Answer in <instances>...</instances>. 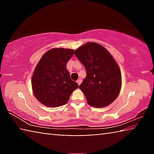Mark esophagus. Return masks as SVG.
<instances>
[{
	"label": "esophagus",
	"instance_id": "34e87169",
	"mask_svg": "<svg viewBox=\"0 0 154 154\" xmlns=\"http://www.w3.org/2000/svg\"><path fill=\"white\" fill-rule=\"evenodd\" d=\"M82 80L81 79H79L77 81V83H78V85H79L81 84V83H82Z\"/></svg>",
	"mask_w": 154,
	"mask_h": 154
}]
</instances>
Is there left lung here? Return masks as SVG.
<instances>
[{
	"label": "left lung",
	"instance_id": "1",
	"mask_svg": "<svg viewBox=\"0 0 154 154\" xmlns=\"http://www.w3.org/2000/svg\"><path fill=\"white\" fill-rule=\"evenodd\" d=\"M75 55L85 66L86 77L79 89L88 105L103 108L118 97L122 87V75L111 54L100 44L88 42L75 51Z\"/></svg>",
	"mask_w": 154,
	"mask_h": 154
}]
</instances>
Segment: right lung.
<instances>
[{
  "label": "right lung",
  "mask_w": 154,
  "mask_h": 154,
  "mask_svg": "<svg viewBox=\"0 0 154 154\" xmlns=\"http://www.w3.org/2000/svg\"><path fill=\"white\" fill-rule=\"evenodd\" d=\"M74 54L72 49L54 48L41 57L32 77L36 98L48 107L66 104L72 92L79 87L71 80L66 64Z\"/></svg>",
  "instance_id": "right-lung-1"
}]
</instances>
